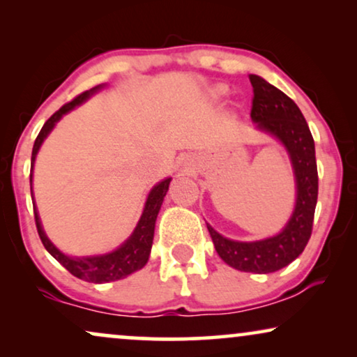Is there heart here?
Here are the masks:
<instances>
[{
	"mask_svg": "<svg viewBox=\"0 0 357 357\" xmlns=\"http://www.w3.org/2000/svg\"><path fill=\"white\" fill-rule=\"evenodd\" d=\"M221 92H222V89H218V94H221Z\"/></svg>",
	"mask_w": 357,
	"mask_h": 357,
	"instance_id": "1",
	"label": "heart"
}]
</instances>
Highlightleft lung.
<instances>
[{"mask_svg":"<svg viewBox=\"0 0 357 357\" xmlns=\"http://www.w3.org/2000/svg\"><path fill=\"white\" fill-rule=\"evenodd\" d=\"M253 87L252 120L257 128L275 136L284 146L296 178V206L289 221L276 236L253 242L231 241L206 224L218 255L238 271L266 275L281 270L304 252L312 234L319 195L315 144L309 125L284 92L257 75Z\"/></svg>","mask_w":357,"mask_h":357,"instance_id":"obj_1","label":"left lung"}]
</instances>
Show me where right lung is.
I'll use <instances>...</instances> for the list:
<instances>
[{"label":"right lung","instance_id":"right-lung-1","mask_svg":"<svg viewBox=\"0 0 357 357\" xmlns=\"http://www.w3.org/2000/svg\"><path fill=\"white\" fill-rule=\"evenodd\" d=\"M104 86H96L92 89L82 92L81 96H77L76 99L68 102L61 107L60 110L55 112L50 119L45 121V125L42 126L40 133H38L36 143H33L32 149V160H31V169L33 170V164H36V158L38 149L50 131L55 128V125L61 120L63 115H66L68 112L76 109L77 105H81L82 102H86L92 94H96L97 91H100ZM32 170H31V195H32V203H33V214H36V226L40 236V241L43 247L47 248V252L55 258L56 261H60L73 276L84 280L87 282H96V284H102V282H110L116 280H123L131 273L138 271L143 268L149 260L151 247H153V238H154V227H155V219H158L159 209L162 206L164 197L167 195L170 180L172 178H164L162 182L154 185L151 188V192L146 198L143 214H141L138 224H136L135 231L126 241L121 243L119 248H115L114 252L104 253V255H91V257H70L65 255L61 250L53 245L50 238L47 237L45 231H43L40 218H38L36 202H33V192H32Z\"/></svg>","mask_w":357,"mask_h":357}]
</instances>
